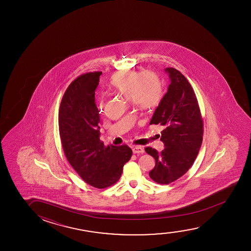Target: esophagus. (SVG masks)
<instances>
[{
	"label": "esophagus",
	"mask_w": 251,
	"mask_h": 251,
	"mask_svg": "<svg viewBox=\"0 0 251 251\" xmlns=\"http://www.w3.org/2000/svg\"><path fill=\"white\" fill-rule=\"evenodd\" d=\"M133 152L134 154H140V153H143L144 152V148H141V146H135L133 148Z\"/></svg>",
	"instance_id": "34e87169"
}]
</instances>
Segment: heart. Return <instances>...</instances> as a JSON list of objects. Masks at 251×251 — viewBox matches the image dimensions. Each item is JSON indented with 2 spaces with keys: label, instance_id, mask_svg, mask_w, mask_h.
Returning <instances> with one entry per match:
<instances>
[{
  "label": "heart",
  "instance_id": "heart-1",
  "mask_svg": "<svg viewBox=\"0 0 251 251\" xmlns=\"http://www.w3.org/2000/svg\"><path fill=\"white\" fill-rule=\"evenodd\" d=\"M108 86L111 91L130 100L141 110H152L160 104L165 96L161 80L155 74L124 69L110 77ZM102 103L99 109L102 110Z\"/></svg>",
  "mask_w": 251,
  "mask_h": 251
}]
</instances>
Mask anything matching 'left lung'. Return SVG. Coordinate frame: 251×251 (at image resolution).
Instances as JSON below:
<instances>
[{"label":"left lung","mask_w":251,"mask_h":251,"mask_svg":"<svg viewBox=\"0 0 251 251\" xmlns=\"http://www.w3.org/2000/svg\"><path fill=\"white\" fill-rule=\"evenodd\" d=\"M165 72L171 83L150 122L165 127L160 141L165 148L160 152L145 148L156 161L149 176L159 184L174 182L189 171L203 139L202 117L192 86L178 70L167 68Z\"/></svg>","instance_id":"1"}]
</instances>
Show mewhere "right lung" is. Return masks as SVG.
<instances>
[{
  "mask_svg": "<svg viewBox=\"0 0 251 251\" xmlns=\"http://www.w3.org/2000/svg\"><path fill=\"white\" fill-rule=\"evenodd\" d=\"M101 75L86 73L69 85L61 101L58 118L66 158L86 183L98 189L115 184L132 156L127 145L105 147L100 141L95 90Z\"/></svg>",
  "mask_w": 251,
  "mask_h": 251,
  "instance_id": "1",
  "label": "right lung"
}]
</instances>
